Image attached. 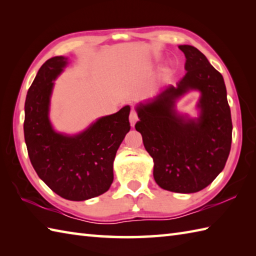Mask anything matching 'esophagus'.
<instances>
[{"label":"esophagus","mask_w":256,"mask_h":256,"mask_svg":"<svg viewBox=\"0 0 256 256\" xmlns=\"http://www.w3.org/2000/svg\"><path fill=\"white\" fill-rule=\"evenodd\" d=\"M138 113L135 112V111H132V112H131V114H130V123H131L132 126H134L135 123L138 122Z\"/></svg>","instance_id":"1"}]
</instances>
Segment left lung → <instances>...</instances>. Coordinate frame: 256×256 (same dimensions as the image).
Returning a JSON list of instances; mask_svg holds the SVG:
<instances>
[{"instance_id":"left-lung-1","label":"left lung","mask_w":256,"mask_h":256,"mask_svg":"<svg viewBox=\"0 0 256 256\" xmlns=\"http://www.w3.org/2000/svg\"><path fill=\"white\" fill-rule=\"evenodd\" d=\"M186 57L187 74L177 86L136 106L145 150L153 157L154 179L165 190L197 192L224 170L231 150L232 120L222 74L197 48L178 46ZM189 90H199L200 116L192 120L178 114L176 101Z\"/></svg>"}]
</instances>
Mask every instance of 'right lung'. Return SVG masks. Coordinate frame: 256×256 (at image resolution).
I'll return each instance as SVG.
<instances>
[{
	"label": "right lung",
	"mask_w": 256,
	"mask_h": 256,
	"mask_svg": "<svg viewBox=\"0 0 256 256\" xmlns=\"http://www.w3.org/2000/svg\"><path fill=\"white\" fill-rule=\"evenodd\" d=\"M67 64L68 58L56 56L38 70L26 96L24 136L38 177L60 197L82 201L110 188L116 150L131 128V108L100 118L74 136L57 133L48 118L52 81Z\"/></svg>",
	"instance_id": "right-lung-1"
}]
</instances>
